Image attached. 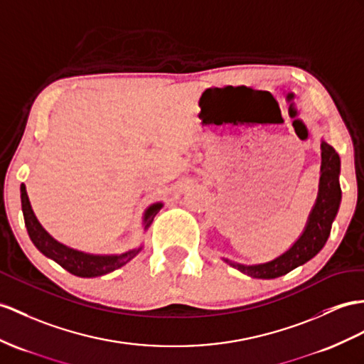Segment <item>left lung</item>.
<instances>
[{
	"mask_svg": "<svg viewBox=\"0 0 364 364\" xmlns=\"http://www.w3.org/2000/svg\"><path fill=\"white\" fill-rule=\"evenodd\" d=\"M321 157L323 165L320 193H318L316 203L312 210V215L309 218V224L303 236L298 239L289 252L267 264L247 267V265H239L232 261H227L232 267L241 270L242 273L253 278L272 279L291 272L298 265H303L323 249L327 237L331 235V227L340 207L341 190L338 182L340 157L336 154L333 146L326 144V141L321 144Z\"/></svg>",
	"mask_w": 364,
	"mask_h": 364,
	"instance_id": "1",
	"label": "left lung"
}]
</instances>
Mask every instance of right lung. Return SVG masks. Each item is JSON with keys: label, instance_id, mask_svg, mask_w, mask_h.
I'll return each instance as SVG.
<instances>
[{"label": "right lung", "instance_id": "1", "mask_svg": "<svg viewBox=\"0 0 364 364\" xmlns=\"http://www.w3.org/2000/svg\"><path fill=\"white\" fill-rule=\"evenodd\" d=\"M21 208H23L26 228H28V233L35 247H37L44 256L54 259L57 264L61 265V267L68 270L69 273L75 274V277H82V278L102 277V274L120 269L122 265H125L128 261L134 258L139 252V250H131L119 256H94V255H86L82 252L68 249L66 245L57 242L55 239H52L40 225V223L32 211L24 183L21 185ZM161 208H162V203H156V205H151L146 210L145 228H148L149 224L153 223L154 216Z\"/></svg>", "mask_w": 364, "mask_h": 364}]
</instances>
